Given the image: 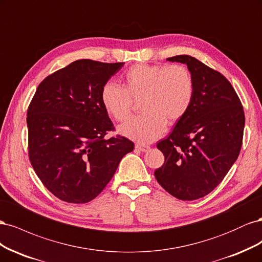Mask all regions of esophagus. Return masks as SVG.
I'll list each match as a JSON object with an SVG mask.
<instances>
[{"instance_id":"obj_1","label":"esophagus","mask_w":262,"mask_h":262,"mask_svg":"<svg viewBox=\"0 0 262 262\" xmlns=\"http://www.w3.org/2000/svg\"><path fill=\"white\" fill-rule=\"evenodd\" d=\"M136 147L141 150V152H147V150L149 149V146L148 145H144V144H137Z\"/></svg>"}]
</instances>
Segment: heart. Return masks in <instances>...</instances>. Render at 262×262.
<instances>
[{"label":"heart","instance_id":"obj_1","mask_svg":"<svg viewBox=\"0 0 262 262\" xmlns=\"http://www.w3.org/2000/svg\"><path fill=\"white\" fill-rule=\"evenodd\" d=\"M122 85L114 82L102 85L101 105L110 117L122 122L131 115L133 100L141 99L142 114L119 128L124 137L140 143L153 142L165 132L166 123L184 118L194 96L193 77L180 64L139 63L124 73Z\"/></svg>","mask_w":262,"mask_h":262}]
</instances>
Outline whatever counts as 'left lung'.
<instances>
[{
    "label": "left lung",
    "mask_w": 262,
    "mask_h": 262,
    "mask_svg": "<svg viewBox=\"0 0 262 262\" xmlns=\"http://www.w3.org/2000/svg\"><path fill=\"white\" fill-rule=\"evenodd\" d=\"M167 61L187 64L194 96L185 117L157 143L165 162L154 175L168 193L192 201L213 191L238 157L245 114L234 87L217 71L186 54Z\"/></svg>",
    "instance_id": "left-lung-1"
}]
</instances>
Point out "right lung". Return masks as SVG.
<instances>
[{
	"instance_id": "1",
	"label": "right lung",
	"mask_w": 262,
	"mask_h": 262,
	"mask_svg": "<svg viewBox=\"0 0 262 262\" xmlns=\"http://www.w3.org/2000/svg\"><path fill=\"white\" fill-rule=\"evenodd\" d=\"M123 64L74 61L47 76L30 101L29 160L43 186L62 201L95 199L134 148L124 137L105 138L115 128L100 91Z\"/></svg>"
}]
</instances>
